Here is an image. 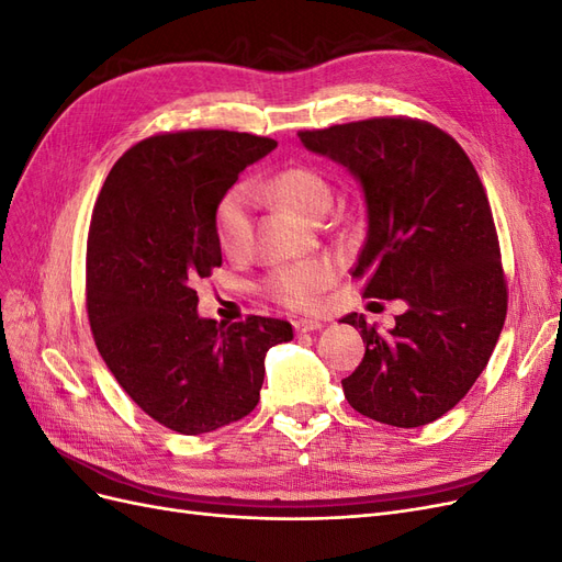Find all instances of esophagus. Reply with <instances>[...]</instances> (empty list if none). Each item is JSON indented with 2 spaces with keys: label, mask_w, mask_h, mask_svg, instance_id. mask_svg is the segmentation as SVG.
I'll return each instance as SVG.
<instances>
[{
  "label": "esophagus",
  "mask_w": 562,
  "mask_h": 562,
  "mask_svg": "<svg viewBox=\"0 0 562 562\" xmlns=\"http://www.w3.org/2000/svg\"><path fill=\"white\" fill-rule=\"evenodd\" d=\"M293 328H295V333H314V330H321L323 328V323L321 321H316V318H300V321H295L293 323Z\"/></svg>",
  "instance_id": "34e87169"
}]
</instances>
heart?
<instances>
[{
	"mask_svg": "<svg viewBox=\"0 0 562 562\" xmlns=\"http://www.w3.org/2000/svg\"><path fill=\"white\" fill-rule=\"evenodd\" d=\"M267 187L283 206L304 217L323 215L333 199L328 180L316 168L304 164L281 168ZM213 227L217 246L225 255H241L246 250L250 239V190L246 184H234L220 196L213 213ZM335 262L326 258L281 265L267 271L262 293L291 310H314L321 295L335 281Z\"/></svg>",
	"mask_w": 562,
	"mask_h": 562,
	"instance_id": "obj_1",
	"label": "heart"
}]
</instances>
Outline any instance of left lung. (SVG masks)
<instances>
[{
    "label": "left lung",
    "instance_id": "8db88e82",
    "mask_svg": "<svg viewBox=\"0 0 562 562\" xmlns=\"http://www.w3.org/2000/svg\"><path fill=\"white\" fill-rule=\"evenodd\" d=\"M304 147L361 180L368 236L351 277L366 297L403 300L396 326L363 314V361L342 380L353 411L413 429L467 396L495 349L508 307L499 239L485 187L450 133L413 116L300 131Z\"/></svg>",
    "mask_w": 562,
    "mask_h": 562
}]
</instances>
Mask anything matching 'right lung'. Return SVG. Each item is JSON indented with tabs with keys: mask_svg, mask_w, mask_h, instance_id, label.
Instances as JSON below:
<instances>
[{
	"mask_svg": "<svg viewBox=\"0 0 562 562\" xmlns=\"http://www.w3.org/2000/svg\"><path fill=\"white\" fill-rule=\"evenodd\" d=\"M277 140L236 131L157 133L126 149L100 190L87 241V312L114 380L161 427L199 436L260 401L265 353L288 321L225 326L196 314V283L223 265L213 213Z\"/></svg>",
	"mask_w": 562,
	"mask_h": 562,
	"instance_id": "1",
	"label": "right lung"
}]
</instances>
